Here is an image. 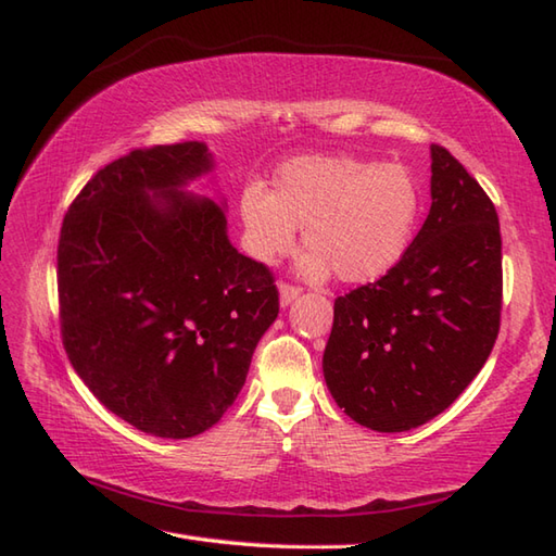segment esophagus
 <instances>
[{
    "mask_svg": "<svg viewBox=\"0 0 556 556\" xmlns=\"http://www.w3.org/2000/svg\"><path fill=\"white\" fill-rule=\"evenodd\" d=\"M299 296H301V289H299V287H291V285H281V287H279V303H281V308H287V305H291Z\"/></svg>",
    "mask_w": 556,
    "mask_h": 556,
    "instance_id": "obj_1",
    "label": "esophagus"
}]
</instances>
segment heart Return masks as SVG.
Returning <instances> with one entry per match:
<instances>
[{"mask_svg":"<svg viewBox=\"0 0 556 556\" xmlns=\"http://www.w3.org/2000/svg\"><path fill=\"white\" fill-rule=\"evenodd\" d=\"M422 191L406 164L353 155L301 157L281 167L275 193L248 186L241 193L245 245L263 265L277 263L299 241L308 245L301 271L337 275L344 285H370L392 271L416 236Z\"/></svg>","mask_w":556,"mask_h":556,"instance_id":"1","label":"heart"}]
</instances>
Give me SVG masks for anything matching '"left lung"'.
Segmentation results:
<instances>
[{"label":"left lung","mask_w":556,"mask_h":556,"mask_svg":"<svg viewBox=\"0 0 556 556\" xmlns=\"http://www.w3.org/2000/svg\"><path fill=\"white\" fill-rule=\"evenodd\" d=\"M430 155L428 219L392 271L334 301L323 356L337 406L377 432L440 416L500 334L497 210L452 152L432 146Z\"/></svg>","instance_id":"8db88e82"}]
</instances>
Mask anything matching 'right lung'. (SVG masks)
Segmentation results:
<instances>
[{"label": "right lung", "instance_id": "right-lung-1", "mask_svg": "<svg viewBox=\"0 0 556 556\" xmlns=\"http://www.w3.org/2000/svg\"><path fill=\"white\" fill-rule=\"evenodd\" d=\"M215 167L205 143L131 150L71 203L56 248L62 339L104 408L136 430H210L277 320L271 271L227 236L224 203L184 188Z\"/></svg>", "mask_w": 556, "mask_h": 556}]
</instances>
